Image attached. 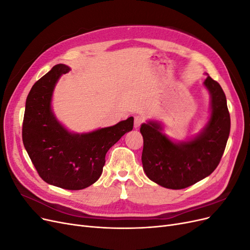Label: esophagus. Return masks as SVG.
Returning <instances> with one entry per match:
<instances>
[{
	"instance_id": "1",
	"label": "esophagus",
	"mask_w": 250,
	"mask_h": 250,
	"mask_svg": "<svg viewBox=\"0 0 250 250\" xmlns=\"http://www.w3.org/2000/svg\"><path fill=\"white\" fill-rule=\"evenodd\" d=\"M143 122H144V119H143L142 117L135 116V117H134V124H133L134 128H139Z\"/></svg>"
}]
</instances>
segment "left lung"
Wrapping results in <instances>:
<instances>
[{
    "label": "left lung",
    "mask_w": 250,
    "mask_h": 250,
    "mask_svg": "<svg viewBox=\"0 0 250 250\" xmlns=\"http://www.w3.org/2000/svg\"><path fill=\"white\" fill-rule=\"evenodd\" d=\"M203 86L209 94V115L202 129L186 141L172 140L160 121L141 125L142 164L153 183L172 190L190 187L214 172L220 163L230 131V117L220 84L208 74Z\"/></svg>",
    "instance_id": "left-lung-1"
}]
</instances>
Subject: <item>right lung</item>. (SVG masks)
I'll use <instances>...</instances> for the list:
<instances>
[{"label":"right lung","mask_w":250,"mask_h":250,"mask_svg":"<svg viewBox=\"0 0 250 250\" xmlns=\"http://www.w3.org/2000/svg\"><path fill=\"white\" fill-rule=\"evenodd\" d=\"M71 70L56 64L34 83L27 97L22 143L40 176L65 190H82L101 176L107 151L133 128V118L88 132H73L52 108L58 80Z\"/></svg>","instance_id":"1"}]
</instances>
